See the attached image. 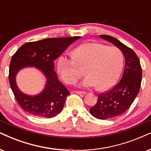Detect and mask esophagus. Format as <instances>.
I'll return each instance as SVG.
<instances>
[{
	"label": "esophagus",
	"mask_w": 151,
	"mask_h": 151,
	"mask_svg": "<svg viewBox=\"0 0 151 151\" xmlns=\"http://www.w3.org/2000/svg\"><path fill=\"white\" fill-rule=\"evenodd\" d=\"M75 93H77V94H80V95H83V94H85L86 93V92H84V91H75Z\"/></svg>",
	"instance_id": "esophagus-1"
}]
</instances>
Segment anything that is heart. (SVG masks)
Returning a JSON list of instances; mask_svg holds the SVG:
<instances>
[{"instance_id": "b5f03b06", "label": "heart", "mask_w": 151, "mask_h": 151, "mask_svg": "<svg viewBox=\"0 0 151 151\" xmlns=\"http://www.w3.org/2000/svg\"><path fill=\"white\" fill-rule=\"evenodd\" d=\"M72 58L62 56L57 63V71L63 81L72 84L79 78L78 68H84L86 77L81 85L105 90L117 80L123 64V55L118 47L100 43L80 45L72 53Z\"/></svg>"}]
</instances>
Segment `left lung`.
Segmentation results:
<instances>
[{
	"label": "left lung",
	"instance_id": "8db88e82",
	"mask_svg": "<svg viewBox=\"0 0 151 151\" xmlns=\"http://www.w3.org/2000/svg\"><path fill=\"white\" fill-rule=\"evenodd\" d=\"M100 37L113 43L123 52L125 66L121 79L111 89L101 93L90 113L98 119H109L125 113L130 107L139 92L142 69L136 53L115 37L100 35Z\"/></svg>",
	"mask_w": 151,
	"mask_h": 151
}]
</instances>
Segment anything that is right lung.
I'll use <instances>...</instances> for the list:
<instances>
[{"label":"right lung","mask_w":151,"mask_h":151,"mask_svg":"<svg viewBox=\"0 0 151 151\" xmlns=\"http://www.w3.org/2000/svg\"><path fill=\"white\" fill-rule=\"evenodd\" d=\"M80 37H53L30 42L22 45L13 55L9 68V84L17 102L24 111L47 118L54 117L61 111L70 93L58 79L54 71V60ZM27 66L38 67L47 79L45 88L35 96L21 92L15 81L17 72Z\"/></svg>","instance_id":"1"}]
</instances>
